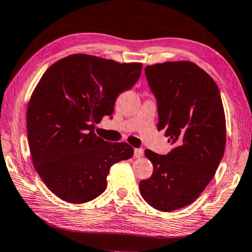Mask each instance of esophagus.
Wrapping results in <instances>:
<instances>
[{"mask_svg":"<svg viewBox=\"0 0 252 252\" xmlns=\"http://www.w3.org/2000/svg\"><path fill=\"white\" fill-rule=\"evenodd\" d=\"M143 156V149H134V158L139 159Z\"/></svg>","mask_w":252,"mask_h":252,"instance_id":"1","label":"esophagus"}]
</instances>
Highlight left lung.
Returning a JSON list of instances; mask_svg holds the SVG:
<instances>
[{
	"mask_svg": "<svg viewBox=\"0 0 252 252\" xmlns=\"http://www.w3.org/2000/svg\"><path fill=\"white\" fill-rule=\"evenodd\" d=\"M158 102V130L176 148L167 156L146 150L152 176L139 183L142 198L160 211L192 203L212 180L225 148V116L218 85L190 61L146 66Z\"/></svg>",
	"mask_w": 252,
	"mask_h": 252,
	"instance_id": "obj_1",
	"label": "left lung"
}]
</instances>
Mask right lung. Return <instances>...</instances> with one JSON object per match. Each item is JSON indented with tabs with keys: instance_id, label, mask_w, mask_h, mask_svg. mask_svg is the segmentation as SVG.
<instances>
[{
	"instance_id": "obj_1",
	"label": "right lung",
	"mask_w": 252,
	"mask_h": 252,
	"mask_svg": "<svg viewBox=\"0 0 252 252\" xmlns=\"http://www.w3.org/2000/svg\"><path fill=\"white\" fill-rule=\"evenodd\" d=\"M141 71L142 63L72 54L42 75L28 105L29 146L36 172L63 201L99 197L110 168L133 156L129 144L106 142L94 129L112 116L118 95L133 87Z\"/></svg>"
}]
</instances>
